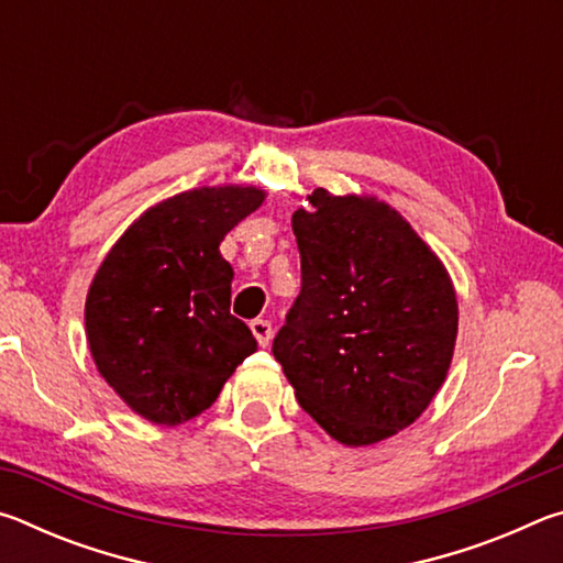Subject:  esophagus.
Masks as SVG:
<instances>
[{
    "label": "esophagus",
    "instance_id": "obj_1",
    "mask_svg": "<svg viewBox=\"0 0 563 563\" xmlns=\"http://www.w3.org/2000/svg\"><path fill=\"white\" fill-rule=\"evenodd\" d=\"M251 330H253V335H255V340H258L261 347H268V345H271V340H273V325H271L268 320H263V318L253 320V322H251Z\"/></svg>",
    "mask_w": 563,
    "mask_h": 563
}]
</instances>
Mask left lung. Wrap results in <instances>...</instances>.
<instances>
[{
    "label": "left lung",
    "mask_w": 563,
    "mask_h": 563,
    "mask_svg": "<svg viewBox=\"0 0 563 563\" xmlns=\"http://www.w3.org/2000/svg\"><path fill=\"white\" fill-rule=\"evenodd\" d=\"M295 211L300 295L273 355L300 407L350 446L424 412L450 369L456 298L412 225L375 198L312 190Z\"/></svg>",
    "instance_id": "left-lung-1"
}]
</instances>
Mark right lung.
Returning <instances> with one entry per match:
<instances>
[{
	"mask_svg": "<svg viewBox=\"0 0 563 563\" xmlns=\"http://www.w3.org/2000/svg\"><path fill=\"white\" fill-rule=\"evenodd\" d=\"M263 198L258 188L186 190L141 216L101 263L87 298L91 355L148 422L201 415L258 350L231 316L233 268L218 245Z\"/></svg>",
	"mask_w": 563,
	"mask_h": 563,
	"instance_id": "add662e5",
	"label": "right lung"
}]
</instances>
